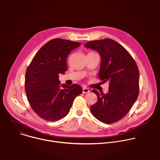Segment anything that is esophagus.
<instances>
[{
  "mask_svg": "<svg viewBox=\"0 0 160 160\" xmlns=\"http://www.w3.org/2000/svg\"><path fill=\"white\" fill-rule=\"evenodd\" d=\"M90 92V90L87 88H83V94H87V93H88Z\"/></svg>",
  "mask_w": 160,
  "mask_h": 160,
  "instance_id": "1",
  "label": "esophagus"
}]
</instances>
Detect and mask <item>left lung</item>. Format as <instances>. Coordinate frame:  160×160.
<instances>
[{"label": "left lung", "mask_w": 160, "mask_h": 160, "mask_svg": "<svg viewBox=\"0 0 160 160\" xmlns=\"http://www.w3.org/2000/svg\"><path fill=\"white\" fill-rule=\"evenodd\" d=\"M85 45L99 53L101 62L99 77L102 83H109L106 94L92 90L98 101L90 106V111L101 122L115 123L127 115L138 98V65L122 45L112 39L90 41Z\"/></svg>", "instance_id": "1"}]
</instances>
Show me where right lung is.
Returning <instances> with one entry per match:
<instances>
[{"label":"right lung","mask_w":160,"mask_h":160,"mask_svg":"<svg viewBox=\"0 0 160 160\" xmlns=\"http://www.w3.org/2000/svg\"><path fill=\"white\" fill-rule=\"evenodd\" d=\"M80 44L62 38L51 40L39 49L27 68V99L34 112L45 120L54 122L66 117L75 98L83 92L77 84H62L60 88L59 80V74L68 70V55Z\"/></svg>","instance_id":"1"}]
</instances>
